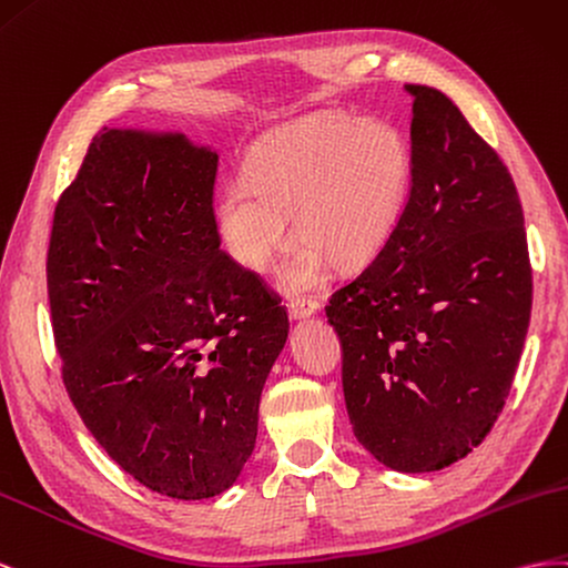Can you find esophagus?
Masks as SVG:
<instances>
[{
	"label": "esophagus",
	"instance_id": "1",
	"mask_svg": "<svg viewBox=\"0 0 568 568\" xmlns=\"http://www.w3.org/2000/svg\"><path fill=\"white\" fill-rule=\"evenodd\" d=\"M318 312V302L310 300V297H297L287 304V314L293 321H302V318H310Z\"/></svg>",
	"mask_w": 568,
	"mask_h": 568
}]
</instances>
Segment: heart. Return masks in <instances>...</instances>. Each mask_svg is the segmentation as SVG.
<instances>
[{
    "mask_svg": "<svg viewBox=\"0 0 568 568\" xmlns=\"http://www.w3.org/2000/svg\"><path fill=\"white\" fill-rule=\"evenodd\" d=\"M409 187V152L393 125L331 116L266 138L219 202L235 262L266 271L290 233L302 235L278 275L283 293L318 287L333 266H362L393 235Z\"/></svg>",
    "mask_w": 568,
    "mask_h": 568,
    "instance_id": "obj_1",
    "label": "heart"
}]
</instances>
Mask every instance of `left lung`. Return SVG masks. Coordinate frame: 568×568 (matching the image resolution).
Masks as SVG:
<instances>
[{
  "instance_id": "obj_1",
  "label": "left lung",
  "mask_w": 568,
  "mask_h": 568,
  "mask_svg": "<svg viewBox=\"0 0 568 568\" xmlns=\"http://www.w3.org/2000/svg\"><path fill=\"white\" fill-rule=\"evenodd\" d=\"M404 90L414 97L407 206L326 316L354 437L387 468L426 474L478 447L505 407L532 278L507 166L447 94Z\"/></svg>"
}]
</instances>
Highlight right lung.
Segmentation results:
<instances>
[{"instance_id":"right-lung-1","label":"right lung","mask_w":568,"mask_h":568,"mask_svg":"<svg viewBox=\"0 0 568 568\" xmlns=\"http://www.w3.org/2000/svg\"><path fill=\"white\" fill-rule=\"evenodd\" d=\"M219 154L102 128L63 190L47 290L63 385L106 455L173 499L225 493L252 457L287 314L221 250Z\"/></svg>"}]
</instances>
